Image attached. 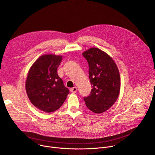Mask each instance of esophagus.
Segmentation results:
<instances>
[{
	"label": "esophagus",
	"instance_id": "34e87169",
	"mask_svg": "<svg viewBox=\"0 0 155 155\" xmlns=\"http://www.w3.org/2000/svg\"><path fill=\"white\" fill-rule=\"evenodd\" d=\"M70 92H72V93H75V92H77V88L76 87H73V88H71L70 89Z\"/></svg>",
	"mask_w": 155,
	"mask_h": 155
}]
</instances>
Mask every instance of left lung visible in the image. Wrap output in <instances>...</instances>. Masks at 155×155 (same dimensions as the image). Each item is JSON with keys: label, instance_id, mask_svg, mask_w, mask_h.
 <instances>
[{"label": "left lung", "instance_id": "8db88e82", "mask_svg": "<svg viewBox=\"0 0 155 155\" xmlns=\"http://www.w3.org/2000/svg\"><path fill=\"white\" fill-rule=\"evenodd\" d=\"M88 64L92 89L84 97L87 107L100 114L108 110L117 101L120 80L118 68L111 57L99 48H92L82 53Z\"/></svg>", "mask_w": 155, "mask_h": 155}]
</instances>
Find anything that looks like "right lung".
Returning <instances> with one entry per match:
<instances>
[{
  "instance_id": "right-lung-1",
  "label": "right lung",
  "mask_w": 155,
  "mask_h": 155,
  "mask_svg": "<svg viewBox=\"0 0 155 155\" xmlns=\"http://www.w3.org/2000/svg\"><path fill=\"white\" fill-rule=\"evenodd\" d=\"M61 56L45 54L32 65L26 82L31 102L39 110L51 112L58 109L70 91L57 73Z\"/></svg>"
}]
</instances>
